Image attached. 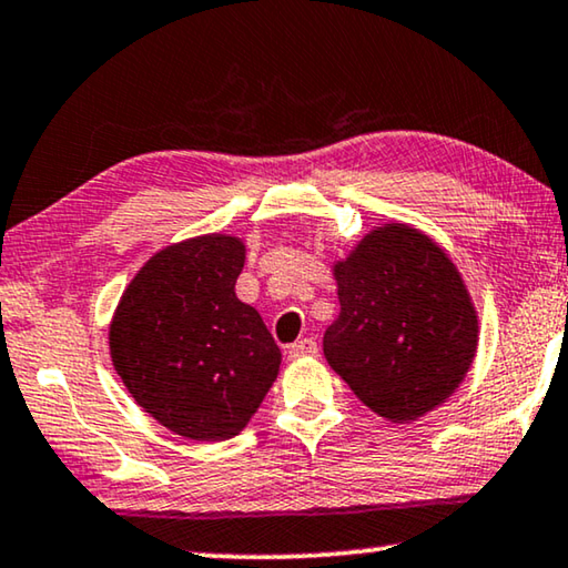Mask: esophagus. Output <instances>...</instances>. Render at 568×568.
<instances>
[{"label":"esophagus","instance_id":"1","mask_svg":"<svg viewBox=\"0 0 568 568\" xmlns=\"http://www.w3.org/2000/svg\"><path fill=\"white\" fill-rule=\"evenodd\" d=\"M318 352V346L313 338H301V342H295L291 349H287V357L291 359H301V357H313V354Z\"/></svg>","mask_w":568,"mask_h":568}]
</instances>
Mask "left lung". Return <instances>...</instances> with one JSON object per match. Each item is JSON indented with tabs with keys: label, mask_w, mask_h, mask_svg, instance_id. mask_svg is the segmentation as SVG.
Returning <instances> with one entry per match:
<instances>
[{
	"label": "left lung",
	"mask_w": 568,
	"mask_h": 568,
	"mask_svg": "<svg viewBox=\"0 0 568 568\" xmlns=\"http://www.w3.org/2000/svg\"><path fill=\"white\" fill-rule=\"evenodd\" d=\"M342 313L324 334L328 365L387 420L442 405L477 352V311L446 252L408 224L372 230L334 265Z\"/></svg>",
	"instance_id": "left-lung-1"
}]
</instances>
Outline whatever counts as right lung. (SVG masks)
<instances>
[{"label":"right lung","mask_w":568,"mask_h":568,"mask_svg":"<svg viewBox=\"0 0 568 568\" xmlns=\"http://www.w3.org/2000/svg\"><path fill=\"white\" fill-rule=\"evenodd\" d=\"M236 236L203 234L152 255L109 326L116 375L152 418L193 442L247 426L281 369V349L234 283Z\"/></svg>","instance_id":"obj_1"}]
</instances>
